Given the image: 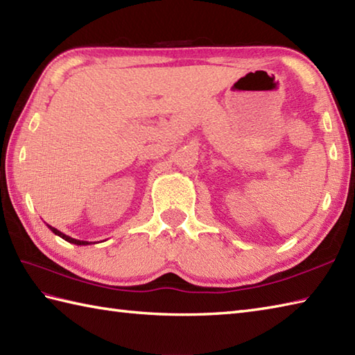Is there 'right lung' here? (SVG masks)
Wrapping results in <instances>:
<instances>
[{"label":"right lung","instance_id":"1","mask_svg":"<svg viewBox=\"0 0 355 355\" xmlns=\"http://www.w3.org/2000/svg\"><path fill=\"white\" fill-rule=\"evenodd\" d=\"M49 225V224H47ZM49 229L55 233V235H58V236H61L62 239H65L67 243H71V244H76V245H88V244H92V243H88V241H80V239H74V238H71V236H69V235H65V233H62V232H59L58 229H55V227H51V225H49Z\"/></svg>","mask_w":355,"mask_h":355}]
</instances>
